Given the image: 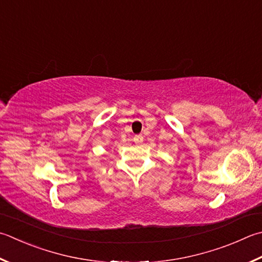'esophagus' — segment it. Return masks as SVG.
I'll list each match as a JSON object with an SVG mask.
<instances>
[{
    "mask_svg": "<svg viewBox=\"0 0 262 262\" xmlns=\"http://www.w3.org/2000/svg\"><path fill=\"white\" fill-rule=\"evenodd\" d=\"M133 140H135V142H141L142 140H144V137H142V136H136L135 137V139H133Z\"/></svg>",
    "mask_w": 262,
    "mask_h": 262,
    "instance_id": "1",
    "label": "esophagus"
}]
</instances>
